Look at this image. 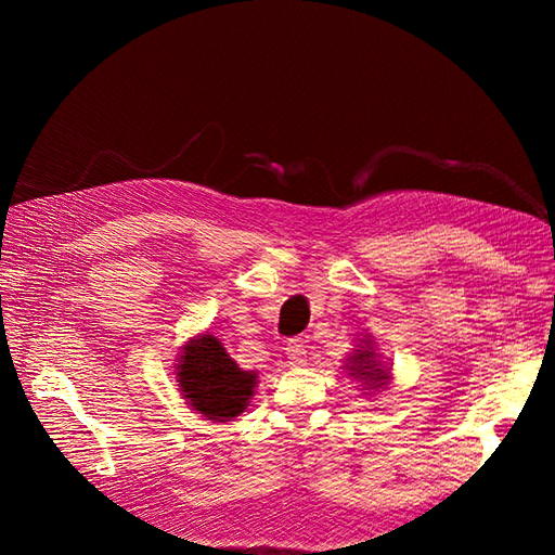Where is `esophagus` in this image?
<instances>
[{
  "mask_svg": "<svg viewBox=\"0 0 555 555\" xmlns=\"http://www.w3.org/2000/svg\"><path fill=\"white\" fill-rule=\"evenodd\" d=\"M286 356L291 364H305L308 362V348H305L302 338H291L286 344Z\"/></svg>",
  "mask_w": 555,
  "mask_h": 555,
  "instance_id": "esophagus-1",
  "label": "esophagus"
}]
</instances>
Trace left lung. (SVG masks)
Returning <instances> with one entry per match:
<instances>
[{"label":"left lung","mask_w":555,"mask_h":555,"mask_svg":"<svg viewBox=\"0 0 555 555\" xmlns=\"http://www.w3.org/2000/svg\"><path fill=\"white\" fill-rule=\"evenodd\" d=\"M346 367L352 379L362 382L367 388H384L388 382V370H384L382 364L374 360V350L370 348V344L352 352Z\"/></svg>","instance_id":"left-lung-1"}]
</instances>
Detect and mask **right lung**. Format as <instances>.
Wrapping results in <instances>:
<instances>
[{
  "mask_svg": "<svg viewBox=\"0 0 555 555\" xmlns=\"http://www.w3.org/2000/svg\"><path fill=\"white\" fill-rule=\"evenodd\" d=\"M176 370L188 405L215 422L238 417L257 384V374L243 372L209 334L188 340Z\"/></svg>",
  "mask_w": 555,
  "mask_h": 555,
  "instance_id": "1",
  "label": "right lung"
}]
</instances>
